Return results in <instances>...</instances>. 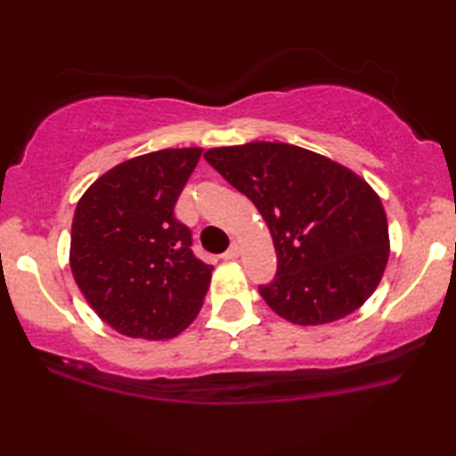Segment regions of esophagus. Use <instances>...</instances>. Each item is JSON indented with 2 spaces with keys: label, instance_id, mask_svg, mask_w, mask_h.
<instances>
[{
  "label": "esophagus",
  "instance_id": "34e87169",
  "mask_svg": "<svg viewBox=\"0 0 456 456\" xmlns=\"http://www.w3.org/2000/svg\"><path fill=\"white\" fill-rule=\"evenodd\" d=\"M240 255V245L239 242H232V247L228 248L226 253H224V259H228V261H232V259H236Z\"/></svg>",
  "mask_w": 456,
  "mask_h": 456
}]
</instances>
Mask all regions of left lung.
I'll use <instances>...</instances> for the list:
<instances>
[{
  "label": "left lung",
  "instance_id": "8db88e82",
  "mask_svg": "<svg viewBox=\"0 0 456 456\" xmlns=\"http://www.w3.org/2000/svg\"><path fill=\"white\" fill-rule=\"evenodd\" d=\"M203 158L270 228L278 272L259 292L272 311L297 326H322L373 295L390 239L384 205L365 178L290 142L214 147Z\"/></svg>",
  "mask_w": 456,
  "mask_h": 456
}]
</instances>
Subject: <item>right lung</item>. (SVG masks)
Returning <instances> with one entry per match:
<instances>
[{
    "instance_id": "obj_1",
    "label": "right lung",
    "mask_w": 456,
    "mask_h": 456,
    "mask_svg": "<svg viewBox=\"0 0 456 456\" xmlns=\"http://www.w3.org/2000/svg\"><path fill=\"white\" fill-rule=\"evenodd\" d=\"M201 147L161 149L102 174L78 199L70 234L74 282L102 320L130 338L167 340L195 320L214 265L191 251L174 217Z\"/></svg>"
}]
</instances>
